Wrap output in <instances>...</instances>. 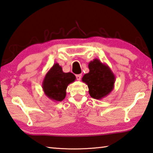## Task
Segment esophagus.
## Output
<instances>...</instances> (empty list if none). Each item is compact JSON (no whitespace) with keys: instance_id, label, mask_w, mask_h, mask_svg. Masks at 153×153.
Returning a JSON list of instances; mask_svg holds the SVG:
<instances>
[{"instance_id":"34e87169","label":"esophagus","mask_w":153,"mask_h":153,"mask_svg":"<svg viewBox=\"0 0 153 153\" xmlns=\"http://www.w3.org/2000/svg\"><path fill=\"white\" fill-rule=\"evenodd\" d=\"M81 76H82L81 74H76V78L77 80H80V79H81Z\"/></svg>"}]
</instances>
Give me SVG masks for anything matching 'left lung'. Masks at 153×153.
Wrapping results in <instances>:
<instances>
[{
    "label": "left lung",
    "mask_w": 153,
    "mask_h": 153,
    "mask_svg": "<svg viewBox=\"0 0 153 153\" xmlns=\"http://www.w3.org/2000/svg\"><path fill=\"white\" fill-rule=\"evenodd\" d=\"M89 73L82 78L88 87V93L93 99L100 100L113 90L115 76L108 66L98 59L88 63Z\"/></svg>",
    "instance_id": "8db88e82"
}]
</instances>
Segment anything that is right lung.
Here are the masks:
<instances>
[{
  "label": "right lung",
  "instance_id": "right-lung-1",
  "mask_svg": "<svg viewBox=\"0 0 153 153\" xmlns=\"http://www.w3.org/2000/svg\"><path fill=\"white\" fill-rule=\"evenodd\" d=\"M75 79L76 76L73 73H64L59 63H54L43 79L42 90L48 99L60 102L66 97L68 85Z\"/></svg>",
  "mask_w": 153,
  "mask_h": 153
}]
</instances>
